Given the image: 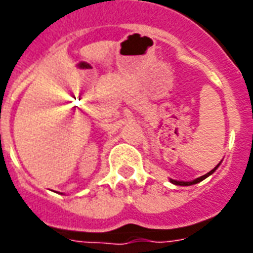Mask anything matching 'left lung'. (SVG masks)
Returning a JSON list of instances; mask_svg holds the SVG:
<instances>
[{
    "mask_svg": "<svg viewBox=\"0 0 253 253\" xmlns=\"http://www.w3.org/2000/svg\"><path fill=\"white\" fill-rule=\"evenodd\" d=\"M221 164V163H219ZM219 164L214 168V169H211L209 173H206V175L201 176V177H198V179H195V180L192 181H180V180H173V179H170V183H173V184H176V186H192V184H198V183H201L202 180H205L206 177H209L210 175H212L214 172H215V169H217L218 167H219Z\"/></svg>",
    "mask_w": 253,
    "mask_h": 253,
    "instance_id": "obj_1",
    "label": "left lung"
}]
</instances>
